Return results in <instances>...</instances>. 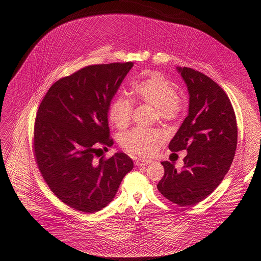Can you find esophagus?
<instances>
[{
	"mask_svg": "<svg viewBox=\"0 0 261 261\" xmlns=\"http://www.w3.org/2000/svg\"><path fill=\"white\" fill-rule=\"evenodd\" d=\"M148 163H151V160H148V159H136L135 160V165H137V166H144Z\"/></svg>",
	"mask_w": 261,
	"mask_h": 261,
	"instance_id": "34e87169",
	"label": "esophagus"
}]
</instances>
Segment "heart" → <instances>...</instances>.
Returning a JSON list of instances; mask_svg holds the SVG:
<instances>
[{"label":"heart","instance_id":"b5f03b06","mask_svg":"<svg viewBox=\"0 0 261 261\" xmlns=\"http://www.w3.org/2000/svg\"><path fill=\"white\" fill-rule=\"evenodd\" d=\"M134 102L155 108V119L171 122L178 118L182 109V100L176 94L175 87L159 73L150 71L136 82L131 89ZM133 101L123 95L116 96L108 109L110 122L119 129L127 128L133 118ZM163 133L155 128H135L121 137V146L134 156L152 155L160 142Z\"/></svg>","mask_w":261,"mask_h":261}]
</instances>
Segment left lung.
Segmentation results:
<instances>
[{
	"instance_id": "left-lung-1",
	"label": "left lung",
	"mask_w": 261,
	"mask_h": 261,
	"mask_svg": "<svg viewBox=\"0 0 261 261\" xmlns=\"http://www.w3.org/2000/svg\"><path fill=\"white\" fill-rule=\"evenodd\" d=\"M187 84L189 114L169 142L171 152L187 150L184 168L163 161L157 188L180 206L195 205L218 187L229 170L238 143V124L231 102L217 83L192 68H177Z\"/></svg>"
}]
</instances>
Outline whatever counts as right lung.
Returning a JSON list of instances; mask_svg holds the SVG:
<instances>
[{"mask_svg": "<svg viewBox=\"0 0 261 261\" xmlns=\"http://www.w3.org/2000/svg\"><path fill=\"white\" fill-rule=\"evenodd\" d=\"M132 62L90 65L57 81L42 99L33 151L42 177L70 207L96 213L116 196L133 168L125 153L100 157L114 144L107 113Z\"/></svg>", "mask_w": 261, "mask_h": 261, "instance_id": "right-lung-1", "label": "right lung"}]
</instances>
